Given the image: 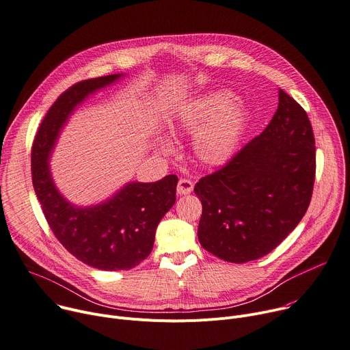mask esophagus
Instances as JSON below:
<instances>
[{
	"label": "esophagus",
	"instance_id": "1",
	"mask_svg": "<svg viewBox=\"0 0 350 350\" xmlns=\"http://www.w3.org/2000/svg\"><path fill=\"white\" fill-rule=\"evenodd\" d=\"M193 182L191 180H189V179H185V178H182V179H179V182H178V187H176V191H178V195H189V193H191L193 191Z\"/></svg>",
	"mask_w": 350,
	"mask_h": 350
}]
</instances>
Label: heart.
Masks as SVG:
<instances>
[{"label":"heart","instance_id":"b5f03b06","mask_svg":"<svg viewBox=\"0 0 350 350\" xmlns=\"http://www.w3.org/2000/svg\"><path fill=\"white\" fill-rule=\"evenodd\" d=\"M247 120V109L237 103V97L229 92L219 90L204 94L182 108L178 113L175 129L186 133L200 130L193 143L198 159L207 165H219L235 152ZM161 148L168 152L172 146L168 140H163Z\"/></svg>","mask_w":350,"mask_h":350}]
</instances>
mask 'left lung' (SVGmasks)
<instances>
[{"instance_id":"obj_1","label":"left lung","mask_w":350,"mask_h":350,"mask_svg":"<svg viewBox=\"0 0 350 350\" xmlns=\"http://www.w3.org/2000/svg\"><path fill=\"white\" fill-rule=\"evenodd\" d=\"M316 178V142L303 107L280 90L278 109L222 168L195 186L203 213L200 245L228 262L273 252L308 208Z\"/></svg>"}]
</instances>
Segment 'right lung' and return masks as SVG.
<instances>
[{
  "label": "right lung",
  "mask_w": 350,
  "mask_h": 350,
  "mask_svg": "<svg viewBox=\"0 0 350 350\" xmlns=\"http://www.w3.org/2000/svg\"><path fill=\"white\" fill-rule=\"evenodd\" d=\"M120 76L86 79L65 90L47 111L31 146L33 187L53 234L77 260L104 271L131 269L151 253L155 229L175 204L178 185L176 175L128 183L108 202L88 208L72 206L55 189L49 159L59 129L88 94Z\"/></svg>",
  "instance_id": "1"
}]
</instances>
